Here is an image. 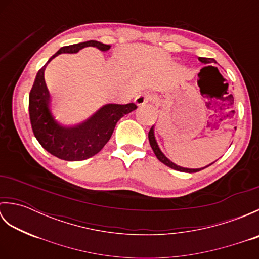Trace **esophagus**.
I'll use <instances>...</instances> for the list:
<instances>
[{"label": "esophagus", "mask_w": 259, "mask_h": 259, "mask_svg": "<svg viewBox=\"0 0 259 259\" xmlns=\"http://www.w3.org/2000/svg\"><path fill=\"white\" fill-rule=\"evenodd\" d=\"M152 99H153L152 96L149 95V93H142V95H140V96L136 98L135 103L138 107H144V106H147V104L149 102H151Z\"/></svg>", "instance_id": "esophagus-1"}]
</instances>
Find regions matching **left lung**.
<instances>
[{
	"instance_id": "8db88e82",
	"label": "left lung",
	"mask_w": 259,
	"mask_h": 259,
	"mask_svg": "<svg viewBox=\"0 0 259 259\" xmlns=\"http://www.w3.org/2000/svg\"><path fill=\"white\" fill-rule=\"evenodd\" d=\"M198 60L203 64H209V63H216V60L214 59H211V58H198ZM153 128H155V125L151 126V129L149 131V134H148V138H149V142H150V146L152 148L153 152H155L156 157L158 158L159 161H161L162 163L166 164V166L170 167L171 169H175V170H178V171H181V172H189V174H192V172H197V171H200L201 169H205L207 167L210 166V164H208V166L203 167V168H198V169H191V168H184V167H180L178 166V164L174 163L171 160H169V159L164 156V153L160 150V148H159L158 146V142L156 140V137H155V130H153ZM236 129V128H235Z\"/></svg>"
}]
</instances>
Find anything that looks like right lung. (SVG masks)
Listing matches in <instances>:
<instances>
[{
    "label": "right lung",
    "instance_id": "add662e5",
    "mask_svg": "<svg viewBox=\"0 0 259 259\" xmlns=\"http://www.w3.org/2000/svg\"><path fill=\"white\" fill-rule=\"evenodd\" d=\"M87 47H95L102 52H107L111 48L95 40L80 42L61 48L49 59L47 64L59 54L76 53ZM47 64L37 72L29 96V114L33 134L40 145L57 158L67 161L85 160L97 155L106 146L118 121L136 110L137 106L135 103H108L79 123L72 125L60 123L51 111V97L45 80Z\"/></svg>",
    "mask_w": 259,
    "mask_h": 259
}]
</instances>
